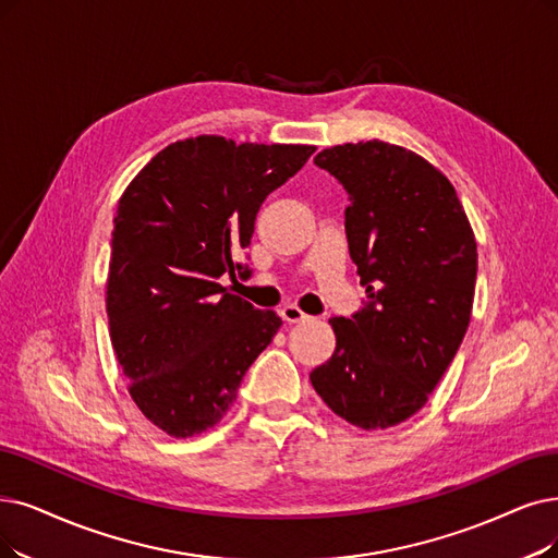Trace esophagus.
Returning <instances> with one entry per match:
<instances>
[{"label": "esophagus", "instance_id": "34e87169", "mask_svg": "<svg viewBox=\"0 0 558 558\" xmlns=\"http://www.w3.org/2000/svg\"><path fill=\"white\" fill-rule=\"evenodd\" d=\"M281 318H283L286 323H302V320H308V316L304 314L302 308H298L295 304H286V306L281 308Z\"/></svg>", "mask_w": 558, "mask_h": 558}]
</instances>
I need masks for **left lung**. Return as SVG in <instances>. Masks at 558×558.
<instances>
[{
    "mask_svg": "<svg viewBox=\"0 0 558 558\" xmlns=\"http://www.w3.org/2000/svg\"><path fill=\"white\" fill-rule=\"evenodd\" d=\"M314 162L348 192V250L368 302L329 320L337 350L308 377L352 426L389 428L426 405L470 327L474 231L449 178L403 146H331Z\"/></svg>",
    "mask_w": 558,
    "mask_h": 558,
    "instance_id": "obj_1",
    "label": "left lung"
}]
</instances>
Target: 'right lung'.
I'll use <instances>...</instances> for the list:
<instances>
[{
	"mask_svg": "<svg viewBox=\"0 0 558 558\" xmlns=\"http://www.w3.org/2000/svg\"><path fill=\"white\" fill-rule=\"evenodd\" d=\"M314 150L190 137L155 155L123 192L107 275L109 339L132 400L167 435L219 423L279 331L275 311L227 293L219 277L250 270L238 258L263 202Z\"/></svg>",
	"mask_w": 558,
	"mask_h": 558,
	"instance_id": "add662e5",
	"label": "right lung"
}]
</instances>
